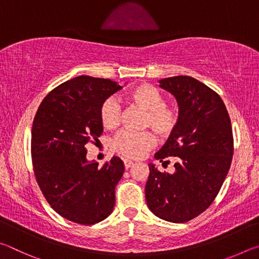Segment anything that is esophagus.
I'll list each match as a JSON object with an SVG mask.
<instances>
[{
    "instance_id": "34e87169",
    "label": "esophagus",
    "mask_w": 259,
    "mask_h": 259,
    "mask_svg": "<svg viewBox=\"0 0 259 259\" xmlns=\"http://www.w3.org/2000/svg\"><path fill=\"white\" fill-rule=\"evenodd\" d=\"M123 163H124V168H125V169H129L130 166L134 164V162L130 161V160H124Z\"/></svg>"
}]
</instances>
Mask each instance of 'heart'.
<instances>
[{
    "label": "heart",
    "mask_w": 259,
    "mask_h": 259,
    "mask_svg": "<svg viewBox=\"0 0 259 259\" xmlns=\"http://www.w3.org/2000/svg\"><path fill=\"white\" fill-rule=\"evenodd\" d=\"M128 99L146 111L145 125L151 126L161 137H168L177 128L178 112L166 106L164 96L155 87L147 83L135 87L128 94ZM99 117L104 128L108 130L115 129L120 124L121 106L115 98L109 97L104 100L100 105ZM155 142L154 135L148 131H123L113 139L112 147L122 155L138 159L151 150Z\"/></svg>",
    "instance_id": "1"
}]
</instances>
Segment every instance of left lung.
<instances>
[{
	"mask_svg": "<svg viewBox=\"0 0 259 259\" xmlns=\"http://www.w3.org/2000/svg\"><path fill=\"white\" fill-rule=\"evenodd\" d=\"M159 83L176 98L179 120L155 159L176 156V163L174 174L148 163L145 198L156 217L185 223L212 203L227 176L233 156L231 120L222 98L194 77L179 75Z\"/></svg>",
	"mask_w": 259,
	"mask_h": 259,
	"instance_id": "8db88e82",
	"label": "left lung"
}]
</instances>
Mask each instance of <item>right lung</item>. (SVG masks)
I'll use <instances>...</instances> for the list:
<instances>
[{
    "label": "right lung",
    "mask_w": 259,
    "mask_h": 259,
    "mask_svg": "<svg viewBox=\"0 0 259 259\" xmlns=\"http://www.w3.org/2000/svg\"><path fill=\"white\" fill-rule=\"evenodd\" d=\"M120 89L109 78L74 77L48 94L34 117L32 159L38 186L57 213L77 224L102 222L115 205L123 161L113 156L99 166L87 159L85 145L98 142L100 105Z\"/></svg>",
    "instance_id": "obj_1"
}]
</instances>
